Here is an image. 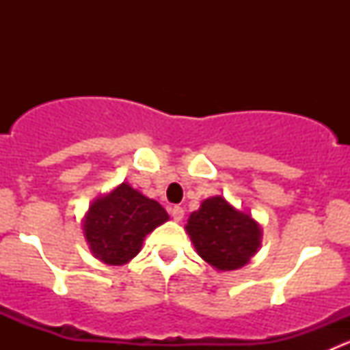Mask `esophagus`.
<instances>
[{
  "label": "esophagus",
  "mask_w": 350,
  "mask_h": 350,
  "mask_svg": "<svg viewBox=\"0 0 350 350\" xmlns=\"http://www.w3.org/2000/svg\"><path fill=\"white\" fill-rule=\"evenodd\" d=\"M169 213H171L172 220L174 221H181L183 217H185V210L181 206H171L169 208Z\"/></svg>",
  "instance_id": "1"
}]
</instances>
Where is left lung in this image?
<instances>
[{"instance_id": "left-lung-1", "label": "left lung", "mask_w": 350, "mask_h": 350, "mask_svg": "<svg viewBox=\"0 0 350 350\" xmlns=\"http://www.w3.org/2000/svg\"><path fill=\"white\" fill-rule=\"evenodd\" d=\"M198 256L218 271L245 266L260 245L259 224L224 196L208 198L189 215L186 225Z\"/></svg>"}]
</instances>
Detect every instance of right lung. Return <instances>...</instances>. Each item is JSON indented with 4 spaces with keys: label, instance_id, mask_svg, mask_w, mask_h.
<instances>
[{
    "label": "right lung",
    "instance_id": "obj_1",
    "mask_svg": "<svg viewBox=\"0 0 350 350\" xmlns=\"http://www.w3.org/2000/svg\"><path fill=\"white\" fill-rule=\"evenodd\" d=\"M167 220V211L157 201L122 183L91 203L83 230L96 259L122 266L140 252L146 235Z\"/></svg>",
    "mask_w": 350,
    "mask_h": 350
}]
</instances>
